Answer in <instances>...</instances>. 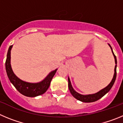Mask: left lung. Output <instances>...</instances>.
I'll return each mask as SVG.
<instances>
[{
	"label": "left lung",
	"instance_id": "left-lung-1",
	"mask_svg": "<svg viewBox=\"0 0 123 123\" xmlns=\"http://www.w3.org/2000/svg\"><path fill=\"white\" fill-rule=\"evenodd\" d=\"M109 46L110 47L111 51H112L113 55L114 56V58H115V73H114L113 78L112 80L110 82V83L108 84L106 87H105L104 89H102L101 91H100L99 92H97L95 94H89V95H82V94H80L79 93H78L77 92L74 90V89L73 88L72 86H71V83L70 82V79L68 78V87H69V90L71 92V95L74 97L75 98H76L78 100H80L82 102H87V103H89V102H95V101L98 100V99H100V98H102V97L104 96L105 94L108 92L110 91V90L111 89V88L112 87V86H113L114 83H115V79L117 78V57L115 56V55L114 54L113 52L112 48L110 44H108Z\"/></svg>",
	"mask_w": 123,
	"mask_h": 123
}]
</instances>
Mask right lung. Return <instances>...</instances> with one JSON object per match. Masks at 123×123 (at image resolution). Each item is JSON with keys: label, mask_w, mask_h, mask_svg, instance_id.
Listing matches in <instances>:
<instances>
[{"label": "right lung", "mask_w": 123, "mask_h": 123, "mask_svg": "<svg viewBox=\"0 0 123 123\" xmlns=\"http://www.w3.org/2000/svg\"><path fill=\"white\" fill-rule=\"evenodd\" d=\"M12 47L13 45H10L9 47L5 62V69L11 83L15 86L19 93L26 97H34L44 94L49 87L51 81L54 76L57 69L50 73L43 81L39 82L30 83L22 81L14 74L11 67L10 54Z\"/></svg>", "instance_id": "obj_1"}]
</instances>
